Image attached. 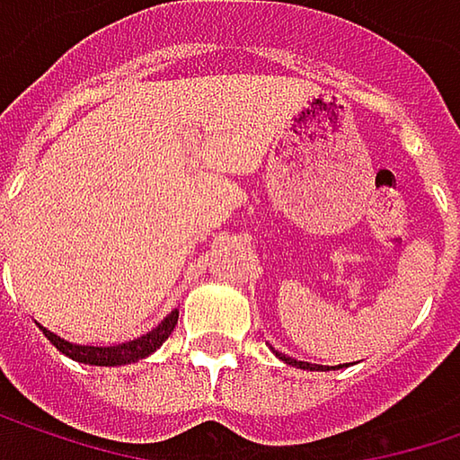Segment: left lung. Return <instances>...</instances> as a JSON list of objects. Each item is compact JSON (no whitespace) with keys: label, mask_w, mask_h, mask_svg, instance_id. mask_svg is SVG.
<instances>
[{"label":"left lung","mask_w":460,"mask_h":460,"mask_svg":"<svg viewBox=\"0 0 460 460\" xmlns=\"http://www.w3.org/2000/svg\"><path fill=\"white\" fill-rule=\"evenodd\" d=\"M279 358H281V360H287V363H292V366H300V368H308V366H303V360H295V358H289V355L279 353Z\"/></svg>","instance_id":"obj_1"}]
</instances>
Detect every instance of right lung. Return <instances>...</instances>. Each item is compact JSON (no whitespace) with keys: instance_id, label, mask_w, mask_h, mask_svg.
Segmentation results:
<instances>
[{"instance_id":"add662e5","label":"right lung","mask_w":460,"mask_h":460,"mask_svg":"<svg viewBox=\"0 0 460 460\" xmlns=\"http://www.w3.org/2000/svg\"><path fill=\"white\" fill-rule=\"evenodd\" d=\"M176 321H179V311L168 315L160 326H155L149 334L139 337V340H131V342H123V345H115V348H89V345H73L67 342L65 337L44 329V334L52 340V345L58 350H63L65 355H70L73 360L78 363H92V366H123V363H134V360H142L149 353H155L168 337L171 332L176 329Z\"/></svg>"}]
</instances>
